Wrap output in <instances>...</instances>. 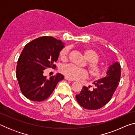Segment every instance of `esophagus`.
<instances>
[{
    "label": "esophagus",
    "instance_id": "esophagus-1",
    "mask_svg": "<svg viewBox=\"0 0 135 135\" xmlns=\"http://www.w3.org/2000/svg\"><path fill=\"white\" fill-rule=\"evenodd\" d=\"M65 80H69V81H73V80H71V79H69V78H68L67 77H65Z\"/></svg>",
    "mask_w": 135,
    "mask_h": 135
}]
</instances>
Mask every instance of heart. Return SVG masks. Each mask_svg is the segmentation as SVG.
Returning a JSON list of instances; mask_svg holds the SVG:
<instances>
[{
	"mask_svg": "<svg viewBox=\"0 0 135 135\" xmlns=\"http://www.w3.org/2000/svg\"><path fill=\"white\" fill-rule=\"evenodd\" d=\"M69 50L70 47L68 46L65 47L61 50L59 53V57L62 60H67ZM84 55L88 61V66L90 76L95 78L99 77L101 75L102 71L101 68L97 64L99 59V55L92 49H86L84 50ZM60 70L64 75L71 80L84 79L88 76V73L86 70L79 68L71 64L62 66Z\"/></svg>",
	"mask_w": 135,
	"mask_h": 135,
	"instance_id": "obj_1",
	"label": "heart"
}]
</instances>
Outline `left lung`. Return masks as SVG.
<instances>
[{"label":"left lung","instance_id":"8db88e82","mask_svg":"<svg viewBox=\"0 0 135 135\" xmlns=\"http://www.w3.org/2000/svg\"><path fill=\"white\" fill-rule=\"evenodd\" d=\"M104 78L95 81L93 90L83 86L81 92L76 95L78 103L84 108L98 109L108 103L118 85L121 76L119 62H113L109 66Z\"/></svg>","mask_w":135,"mask_h":135}]
</instances>
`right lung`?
Returning a JSON list of instances; mask_svg holds the SVG:
<instances>
[{
    "label": "right lung",
    "instance_id": "add662e5",
    "mask_svg": "<svg viewBox=\"0 0 135 135\" xmlns=\"http://www.w3.org/2000/svg\"><path fill=\"white\" fill-rule=\"evenodd\" d=\"M64 43L51 36L36 38L25 46L18 58L16 76L25 97L33 101H42L51 95L64 76L56 73L47 79L43 76L47 68H55L54 63Z\"/></svg>",
    "mask_w": 135,
    "mask_h": 135
}]
</instances>
